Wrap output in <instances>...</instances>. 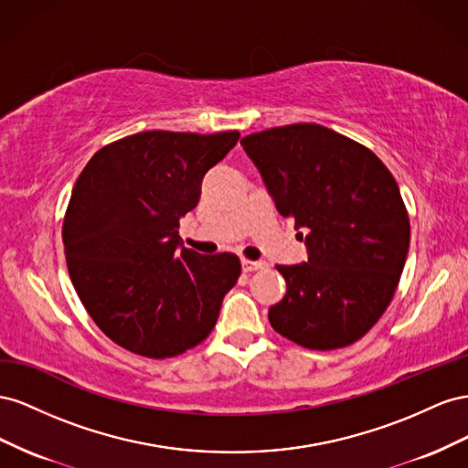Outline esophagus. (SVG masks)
<instances>
[{"label": "esophagus", "mask_w": 468, "mask_h": 468, "mask_svg": "<svg viewBox=\"0 0 468 468\" xmlns=\"http://www.w3.org/2000/svg\"><path fill=\"white\" fill-rule=\"evenodd\" d=\"M241 266H243L245 272H252V271L264 269L266 262H264V261H249V259H243V261H241Z\"/></svg>", "instance_id": "1"}]
</instances>
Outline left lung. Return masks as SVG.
I'll return each instance as SVG.
<instances>
[{
  "label": "left lung",
  "instance_id": "8db88e82",
  "mask_svg": "<svg viewBox=\"0 0 468 468\" xmlns=\"http://www.w3.org/2000/svg\"><path fill=\"white\" fill-rule=\"evenodd\" d=\"M280 216L306 237L308 261L278 264L286 293L269 310L280 335L329 351L358 341L388 308L410 249V218L382 160L317 123L241 139Z\"/></svg>",
  "mask_w": 468,
  "mask_h": 468
}]
</instances>
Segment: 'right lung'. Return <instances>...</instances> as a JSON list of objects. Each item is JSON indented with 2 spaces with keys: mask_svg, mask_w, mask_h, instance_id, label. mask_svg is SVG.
I'll return each mask as SVG.
<instances>
[{
  "mask_svg": "<svg viewBox=\"0 0 468 468\" xmlns=\"http://www.w3.org/2000/svg\"><path fill=\"white\" fill-rule=\"evenodd\" d=\"M239 137L144 131L103 146L78 176L62 225L66 264L90 317L123 349L176 356L216 327L241 262L186 249L178 227Z\"/></svg>",
  "mask_w": 468,
  "mask_h": 468,
  "instance_id": "1",
  "label": "right lung"
}]
</instances>
